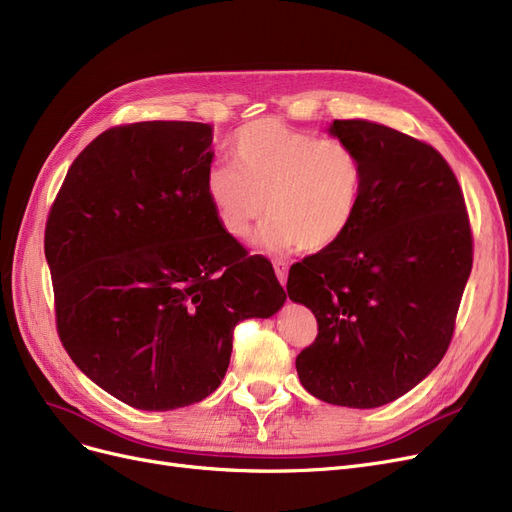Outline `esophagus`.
<instances>
[{"mask_svg": "<svg viewBox=\"0 0 512 512\" xmlns=\"http://www.w3.org/2000/svg\"><path fill=\"white\" fill-rule=\"evenodd\" d=\"M287 263L285 261H274V272H276V278L280 280V285L285 287L287 285Z\"/></svg>", "mask_w": 512, "mask_h": 512, "instance_id": "34e87169", "label": "esophagus"}]
</instances>
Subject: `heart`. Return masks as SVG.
<instances>
[{
  "instance_id": "obj_1",
  "label": "heart",
  "mask_w": 512,
  "mask_h": 512,
  "mask_svg": "<svg viewBox=\"0 0 512 512\" xmlns=\"http://www.w3.org/2000/svg\"><path fill=\"white\" fill-rule=\"evenodd\" d=\"M232 166L206 173L204 192L223 230L246 238L261 219V244L323 251L342 238L363 200L365 166L356 147L316 137L276 118L244 124L230 145Z\"/></svg>"
}]
</instances>
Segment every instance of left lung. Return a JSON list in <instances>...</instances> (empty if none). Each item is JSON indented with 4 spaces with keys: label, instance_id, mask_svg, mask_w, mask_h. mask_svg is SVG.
I'll return each instance as SVG.
<instances>
[{
    "label": "left lung",
    "instance_id": "left-lung-1",
    "mask_svg": "<svg viewBox=\"0 0 512 512\" xmlns=\"http://www.w3.org/2000/svg\"><path fill=\"white\" fill-rule=\"evenodd\" d=\"M329 132L361 154L363 200L342 238L289 270V297L318 323L295 367L316 399L371 409L418 386L445 356L472 232L462 187L432 145L367 120H335Z\"/></svg>",
    "mask_w": 512,
    "mask_h": 512
}]
</instances>
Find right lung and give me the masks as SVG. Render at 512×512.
<instances>
[{
    "label": "right lung",
    "mask_w": 512,
    "mask_h": 512,
    "mask_svg": "<svg viewBox=\"0 0 512 512\" xmlns=\"http://www.w3.org/2000/svg\"><path fill=\"white\" fill-rule=\"evenodd\" d=\"M213 128L113 126L73 160L44 234L61 344L90 380L145 411L194 405L246 318L285 304L272 263L219 225L204 192Z\"/></svg>",
    "instance_id": "add662e5"
}]
</instances>
